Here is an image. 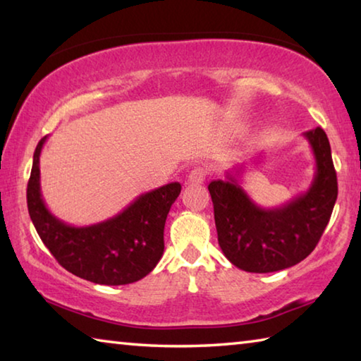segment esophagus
<instances>
[{"instance_id":"34e87169","label":"esophagus","mask_w":361,"mask_h":361,"mask_svg":"<svg viewBox=\"0 0 361 361\" xmlns=\"http://www.w3.org/2000/svg\"><path fill=\"white\" fill-rule=\"evenodd\" d=\"M207 176V169L204 166H195L191 172L188 175V181L194 183V185H199L202 183Z\"/></svg>"}]
</instances>
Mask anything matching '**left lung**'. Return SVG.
Returning <instances> with one entry per match:
<instances>
[{
	"label": "left lung",
	"mask_w": 361,
	"mask_h": 361,
	"mask_svg": "<svg viewBox=\"0 0 361 361\" xmlns=\"http://www.w3.org/2000/svg\"><path fill=\"white\" fill-rule=\"evenodd\" d=\"M315 157L310 188L290 202L261 209L240 186L239 173L209 185L218 243L242 271L266 274L291 267L314 252L338 199L331 146L320 127L304 132Z\"/></svg>",
	"instance_id": "8db88e82"
}]
</instances>
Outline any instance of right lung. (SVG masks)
<instances>
[{"instance_id":"1","label":"right lung","mask_w":361,"mask_h":361,"mask_svg":"<svg viewBox=\"0 0 361 361\" xmlns=\"http://www.w3.org/2000/svg\"><path fill=\"white\" fill-rule=\"evenodd\" d=\"M46 138L35 149L27 188L28 213L42 243L60 266L89 282L127 285L148 276L162 258L164 226L181 192L180 183L138 195L105 221L76 228L54 216L42 200L39 156Z\"/></svg>"}]
</instances>
